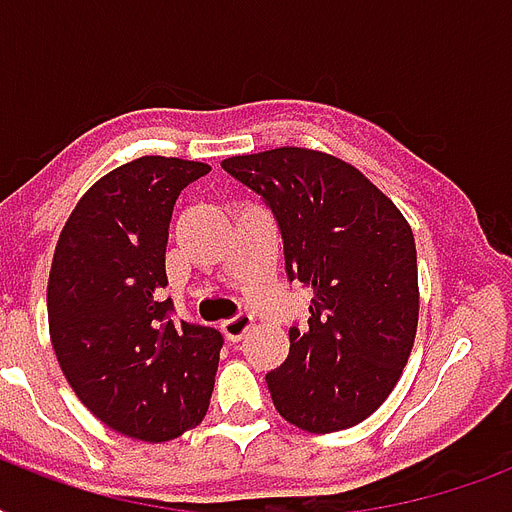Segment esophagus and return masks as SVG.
Here are the masks:
<instances>
[{
  "mask_svg": "<svg viewBox=\"0 0 512 512\" xmlns=\"http://www.w3.org/2000/svg\"><path fill=\"white\" fill-rule=\"evenodd\" d=\"M252 316L249 313H236L233 319H225L223 324H220V329H223V335L228 337L231 342H239L241 337L247 335L249 327H252Z\"/></svg>",
  "mask_w": 512,
  "mask_h": 512,
  "instance_id": "34e87169",
  "label": "esophagus"
}]
</instances>
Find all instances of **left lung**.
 <instances>
[{
  "label": "left lung",
  "instance_id": "1",
  "mask_svg": "<svg viewBox=\"0 0 512 512\" xmlns=\"http://www.w3.org/2000/svg\"><path fill=\"white\" fill-rule=\"evenodd\" d=\"M271 209L289 281L311 289L308 327H289L287 361L265 374L273 406L308 433L366 420L412 353L420 292L412 228L356 167L308 148L220 164Z\"/></svg>",
  "mask_w": 512,
  "mask_h": 512
}]
</instances>
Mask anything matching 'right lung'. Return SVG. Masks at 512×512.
Here are the masks:
<instances>
[{"mask_svg": "<svg viewBox=\"0 0 512 512\" xmlns=\"http://www.w3.org/2000/svg\"><path fill=\"white\" fill-rule=\"evenodd\" d=\"M207 164L143 156L108 172L63 225L47 319L58 364L87 409L140 441H170L207 414L223 335L175 316L164 252L175 201Z\"/></svg>", "mask_w": 512, "mask_h": 512, "instance_id": "obj_1", "label": "right lung"}]
</instances>
